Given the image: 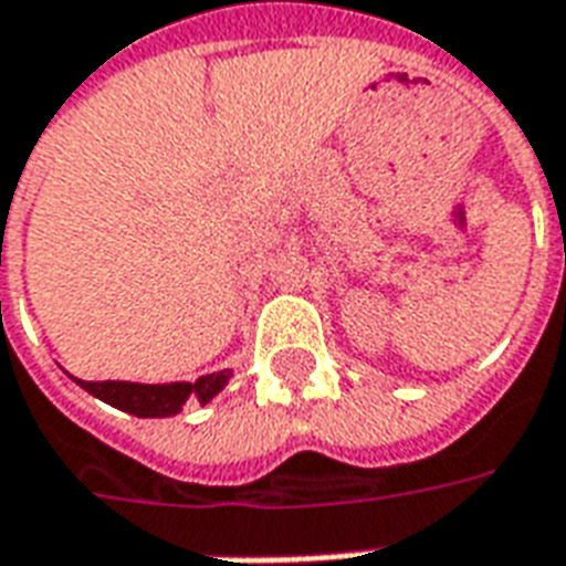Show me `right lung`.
Instances as JSON below:
<instances>
[{"mask_svg": "<svg viewBox=\"0 0 566 566\" xmlns=\"http://www.w3.org/2000/svg\"><path fill=\"white\" fill-rule=\"evenodd\" d=\"M228 378L230 371H216V375H203L195 384H128V380H77V384L95 399L134 417H174L186 399L207 405L228 384Z\"/></svg>", "mask_w": 566, "mask_h": 566, "instance_id": "obj_1", "label": "right lung"}]
</instances>
